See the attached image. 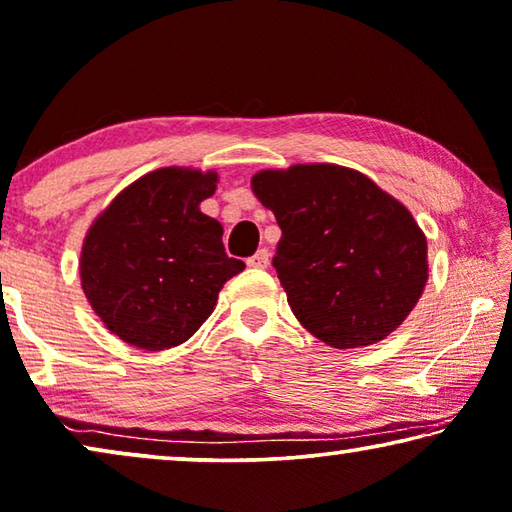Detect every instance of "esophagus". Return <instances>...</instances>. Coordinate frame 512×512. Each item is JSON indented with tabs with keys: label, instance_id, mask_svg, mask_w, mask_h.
<instances>
[{
	"label": "esophagus",
	"instance_id": "obj_1",
	"mask_svg": "<svg viewBox=\"0 0 512 512\" xmlns=\"http://www.w3.org/2000/svg\"><path fill=\"white\" fill-rule=\"evenodd\" d=\"M269 259H271V253L266 248H262L257 250L253 257H248V266H253V269H266V266H269Z\"/></svg>",
	"mask_w": 512,
	"mask_h": 512
}]
</instances>
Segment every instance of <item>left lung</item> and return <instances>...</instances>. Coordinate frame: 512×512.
I'll return each mask as SVG.
<instances>
[{"label": "left lung", "mask_w": 512, "mask_h": 512, "mask_svg": "<svg viewBox=\"0 0 512 512\" xmlns=\"http://www.w3.org/2000/svg\"><path fill=\"white\" fill-rule=\"evenodd\" d=\"M250 186L282 230L273 266L305 329L335 349L398 329L427 282L425 234L404 204L329 163L262 170Z\"/></svg>", "instance_id": "left-lung-1"}]
</instances>
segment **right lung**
Segmentation results:
<instances>
[{"label":"right lung","mask_w":512,"mask_h":512,"mask_svg":"<svg viewBox=\"0 0 512 512\" xmlns=\"http://www.w3.org/2000/svg\"><path fill=\"white\" fill-rule=\"evenodd\" d=\"M218 174L163 167L110 202L82 243L80 278L108 331L160 352L186 342L216 308L218 292L246 269L227 257L223 225L200 202Z\"/></svg>","instance_id":"right-lung-1"}]
</instances>
